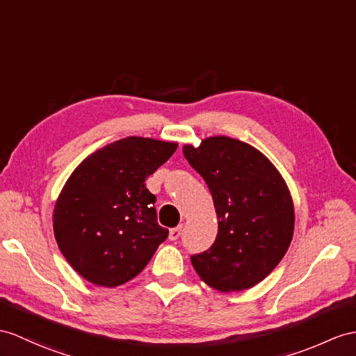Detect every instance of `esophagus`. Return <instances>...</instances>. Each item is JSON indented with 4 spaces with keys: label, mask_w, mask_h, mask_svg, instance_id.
<instances>
[{
    "label": "esophagus",
    "mask_w": 356,
    "mask_h": 356,
    "mask_svg": "<svg viewBox=\"0 0 356 356\" xmlns=\"http://www.w3.org/2000/svg\"><path fill=\"white\" fill-rule=\"evenodd\" d=\"M181 229H183V227H177V228H172L170 229V232H169V240H172V241H175V240H178V237L181 236Z\"/></svg>",
    "instance_id": "obj_1"
}]
</instances>
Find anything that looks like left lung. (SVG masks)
<instances>
[{
    "mask_svg": "<svg viewBox=\"0 0 356 356\" xmlns=\"http://www.w3.org/2000/svg\"><path fill=\"white\" fill-rule=\"evenodd\" d=\"M183 152L210 188L219 220L213 246L190 258L196 273L219 291L254 287L291 243L294 207L287 184L264 154L237 138L208 137Z\"/></svg>",
    "mask_w": 356,
    "mask_h": 356,
    "instance_id": "left-lung-1",
    "label": "left lung"
}]
</instances>
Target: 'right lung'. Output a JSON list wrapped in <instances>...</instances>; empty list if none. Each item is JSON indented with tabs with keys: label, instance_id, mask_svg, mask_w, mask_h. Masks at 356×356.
<instances>
[{
	"label": "right lung",
	"instance_id": "obj_1",
	"mask_svg": "<svg viewBox=\"0 0 356 356\" xmlns=\"http://www.w3.org/2000/svg\"><path fill=\"white\" fill-rule=\"evenodd\" d=\"M177 146L125 137L90 154L69 177L54 207V236L86 281L101 287L128 282L168 238L145 181Z\"/></svg>",
	"mask_w": 356,
	"mask_h": 356
}]
</instances>
